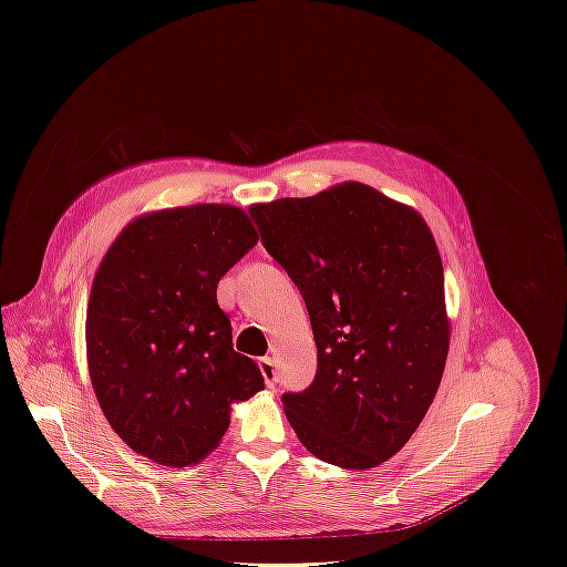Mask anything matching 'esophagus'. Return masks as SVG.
I'll use <instances>...</instances> for the list:
<instances>
[{
  "label": "esophagus",
  "mask_w": 567,
  "mask_h": 567,
  "mask_svg": "<svg viewBox=\"0 0 567 567\" xmlns=\"http://www.w3.org/2000/svg\"><path fill=\"white\" fill-rule=\"evenodd\" d=\"M260 373H262V379H265V383L269 388L277 383V359H274V357H262L260 359Z\"/></svg>",
  "instance_id": "1"
}]
</instances>
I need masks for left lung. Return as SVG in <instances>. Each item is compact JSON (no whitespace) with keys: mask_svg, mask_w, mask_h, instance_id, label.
Instances as JSON below:
<instances>
[{"mask_svg":"<svg viewBox=\"0 0 567 567\" xmlns=\"http://www.w3.org/2000/svg\"><path fill=\"white\" fill-rule=\"evenodd\" d=\"M307 305L317 375L281 402L317 458L367 471L433 404L450 352L444 271L423 217L362 182L250 208Z\"/></svg>","mask_w":567,"mask_h":567,"instance_id":"1","label":"left lung"}]
</instances>
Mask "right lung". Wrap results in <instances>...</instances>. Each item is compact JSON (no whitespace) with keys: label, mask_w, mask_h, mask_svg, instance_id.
<instances>
[{"label":"right lung","mask_w":567,"mask_h":567,"mask_svg":"<svg viewBox=\"0 0 567 567\" xmlns=\"http://www.w3.org/2000/svg\"><path fill=\"white\" fill-rule=\"evenodd\" d=\"M255 244L241 208L198 203L132 219L96 269L84 329L96 400L120 440L161 466L208 456L231 404L265 388L217 305L219 279Z\"/></svg>","instance_id":"add662e5"}]
</instances>
